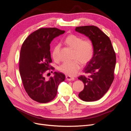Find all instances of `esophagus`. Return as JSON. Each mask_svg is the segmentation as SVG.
<instances>
[{
    "mask_svg": "<svg viewBox=\"0 0 131 131\" xmlns=\"http://www.w3.org/2000/svg\"><path fill=\"white\" fill-rule=\"evenodd\" d=\"M66 79L67 80H68V81H73V80H74V78H73V77H70V76H68V75H67V76L66 77Z\"/></svg>",
    "mask_w": 131,
    "mask_h": 131,
    "instance_id": "esophagus-1",
    "label": "esophagus"
}]
</instances>
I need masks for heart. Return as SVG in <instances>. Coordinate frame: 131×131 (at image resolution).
<instances>
[{
  "instance_id": "heart-1",
  "label": "heart",
  "mask_w": 131,
  "mask_h": 131,
  "mask_svg": "<svg viewBox=\"0 0 131 131\" xmlns=\"http://www.w3.org/2000/svg\"><path fill=\"white\" fill-rule=\"evenodd\" d=\"M64 43L70 48L73 49V58L75 59L72 61L65 62L59 67L61 72L68 76H74L80 69V64L85 65L92 58L94 52L93 43L89 39H84L75 34H70L67 36ZM60 46L55 45L52 52V57L54 61L59 60V52Z\"/></svg>"
}]
</instances>
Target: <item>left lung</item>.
Listing matches in <instances>:
<instances>
[{
	"label": "left lung",
	"mask_w": 131,
	"mask_h": 131,
	"mask_svg": "<svg viewBox=\"0 0 131 131\" xmlns=\"http://www.w3.org/2000/svg\"><path fill=\"white\" fill-rule=\"evenodd\" d=\"M75 30L88 37L94 48L93 57L83 70L90 75L78 78L84 84L79 97L85 102L97 101L106 93L114 79L115 52L109 38L97 27H77Z\"/></svg>",
	"instance_id": "8db88e82"
}]
</instances>
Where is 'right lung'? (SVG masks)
I'll return each mask as SVG.
<instances>
[{"instance_id":"obj_1","label":"right lung","mask_w":131,"mask_h":131,"mask_svg":"<svg viewBox=\"0 0 131 131\" xmlns=\"http://www.w3.org/2000/svg\"><path fill=\"white\" fill-rule=\"evenodd\" d=\"M64 32L56 28H41L29 35L22 43L19 73L27 93L37 102L46 103L53 100L57 95L59 84L65 80L64 74L56 72L49 80L44 77L47 71L54 69L50 64L52 62L50 43Z\"/></svg>"}]
</instances>
